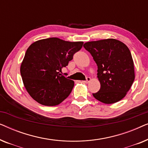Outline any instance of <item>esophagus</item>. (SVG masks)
Masks as SVG:
<instances>
[{"label": "esophagus", "instance_id": "esophagus-1", "mask_svg": "<svg viewBox=\"0 0 148 148\" xmlns=\"http://www.w3.org/2000/svg\"><path fill=\"white\" fill-rule=\"evenodd\" d=\"M91 80V78L90 77H86V81H83V82L85 83V84H88V82H90Z\"/></svg>", "mask_w": 148, "mask_h": 148}]
</instances>
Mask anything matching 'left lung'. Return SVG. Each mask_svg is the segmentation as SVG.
Masks as SVG:
<instances>
[{
    "label": "left lung",
    "mask_w": 148,
    "mask_h": 148,
    "mask_svg": "<svg viewBox=\"0 0 148 148\" xmlns=\"http://www.w3.org/2000/svg\"><path fill=\"white\" fill-rule=\"evenodd\" d=\"M84 47L98 66L100 89L93 94L94 98L108 104L122 100L135 79L134 63L128 47L112 38L86 42Z\"/></svg>",
    "instance_id": "1"
}]
</instances>
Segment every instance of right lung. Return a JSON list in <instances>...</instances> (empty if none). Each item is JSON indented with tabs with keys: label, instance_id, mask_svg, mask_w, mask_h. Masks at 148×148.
I'll use <instances>...</instances> for the list:
<instances>
[{
	"label": "right lung",
	"instance_id": "add662e5",
	"mask_svg": "<svg viewBox=\"0 0 148 148\" xmlns=\"http://www.w3.org/2000/svg\"><path fill=\"white\" fill-rule=\"evenodd\" d=\"M83 42H68L58 38L38 40L29 46L21 62L20 72L30 96L40 104L56 106L67 98L74 82L60 73Z\"/></svg>",
	"mask_w": 148,
	"mask_h": 148
}]
</instances>
